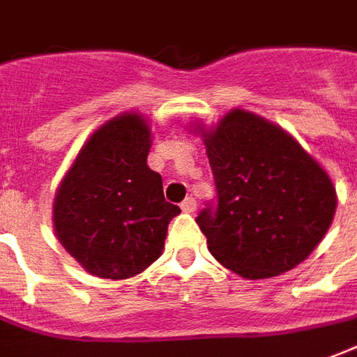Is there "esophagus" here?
Wrapping results in <instances>:
<instances>
[{
  "label": "esophagus",
  "instance_id": "1",
  "mask_svg": "<svg viewBox=\"0 0 357 357\" xmlns=\"http://www.w3.org/2000/svg\"><path fill=\"white\" fill-rule=\"evenodd\" d=\"M181 208H183V211H186V213H192V211L196 210V200H194L192 196H188V198L181 204Z\"/></svg>",
  "mask_w": 357,
  "mask_h": 357
}]
</instances>
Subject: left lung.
I'll use <instances>...</instances> for the list:
<instances>
[{"label": "left lung", "instance_id": "8db88e82", "mask_svg": "<svg viewBox=\"0 0 357 357\" xmlns=\"http://www.w3.org/2000/svg\"><path fill=\"white\" fill-rule=\"evenodd\" d=\"M202 132L218 202L196 223L218 262L247 280L284 274L323 241L336 190L321 165L284 128L233 108Z\"/></svg>", "mask_w": 357, "mask_h": 357}]
</instances>
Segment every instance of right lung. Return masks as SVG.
Wrapping results in <instances>:
<instances>
[{
  "label": "right lung",
  "mask_w": 357,
  "mask_h": 357,
  "mask_svg": "<svg viewBox=\"0 0 357 357\" xmlns=\"http://www.w3.org/2000/svg\"><path fill=\"white\" fill-rule=\"evenodd\" d=\"M149 147L142 114L112 118L91 134L56 192V237L93 276L142 274L161 257L169 221L181 213L147 167Z\"/></svg>",
  "instance_id": "add662e5"
}]
</instances>
